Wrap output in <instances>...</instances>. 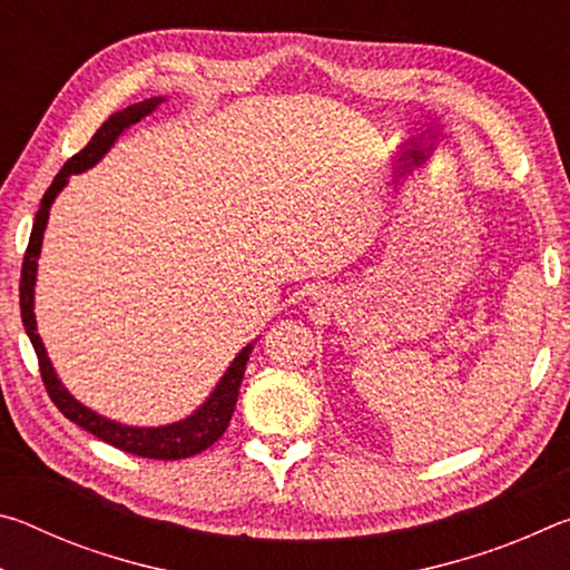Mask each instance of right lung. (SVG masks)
I'll list each match as a JSON object with an SVG mask.
<instances>
[{
	"label": "right lung",
	"mask_w": 570,
	"mask_h": 570,
	"mask_svg": "<svg viewBox=\"0 0 570 570\" xmlns=\"http://www.w3.org/2000/svg\"><path fill=\"white\" fill-rule=\"evenodd\" d=\"M166 100L168 98H163L160 95V98L135 102L130 108L110 115V118L100 125V130L92 135L88 146L67 160L62 170L57 173L52 186L45 193L40 210H37V218L30 234V246H27L24 264H22V278H19V308H22L24 332L35 346L37 360H40L45 387L67 420L80 424L82 430L92 432L95 438L108 442V445L118 448L122 452H130V455L153 458V460H180V458H190V455H198V452H204L226 432L230 414L236 410L238 387L246 374V362L256 342H248L244 350L234 356V362L228 364V370L224 372V377L218 380L214 392H210L196 410L186 414V417L178 422L158 424V428H138V424H125V422L105 417V414L95 412L92 407H88V404H82L70 390L65 387L60 374L55 372L52 360L47 356L42 336L37 332V316H35L37 262H40V254H42L45 228H47V220H50V208L55 204V198L60 196V190L70 183V176H80V173L98 166L125 130L132 128V125H138L142 118H148L150 112H156Z\"/></svg>",
	"instance_id": "1"
}]
</instances>
